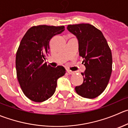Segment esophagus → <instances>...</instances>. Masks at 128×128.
<instances>
[{
	"instance_id": "obj_1",
	"label": "esophagus",
	"mask_w": 128,
	"mask_h": 128,
	"mask_svg": "<svg viewBox=\"0 0 128 128\" xmlns=\"http://www.w3.org/2000/svg\"><path fill=\"white\" fill-rule=\"evenodd\" d=\"M67 72H68V74H74V72L71 71V70H67Z\"/></svg>"
}]
</instances>
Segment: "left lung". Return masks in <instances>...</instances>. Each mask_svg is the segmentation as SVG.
<instances>
[{"mask_svg": "<svg viewBox=\"0 0 128 128\" xmlns=\"http://www.w3.org/2000/svg\"><path fill=\"white\" fill-rule=\"evenodd\" d=\"M67 28L78 39L79 56L86 67L81 73L84 81L76 87V92L85 98H95L105 90L111 77V49L101 31L89 24L68 25Z\"/></svg>", "mask_w": 128, "mask_h": 128, "instance_id": "8db88e82", "label": "left lung"}]
</instances>
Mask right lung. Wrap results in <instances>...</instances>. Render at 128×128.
<instances>
[{
  "label": "right lung",
  "instance_id": "add662e5",
  "mask_svg": "<svg viewBox=\"0 0 128 128\" xmlns=\"http://www.w3.org/2000/svg\"><path fill=\"white\" fill-rule=\"evenodd\" d=\"M64 30V26H33L21 40L16 53L17 77L24 94L31 101L40 102L50 98L58 79L65 74L64 67L52 68L44 62L50 40Z\"/></svg>",
  "mask_w": 128,
  "mask_h": 128
}]
</instances>
